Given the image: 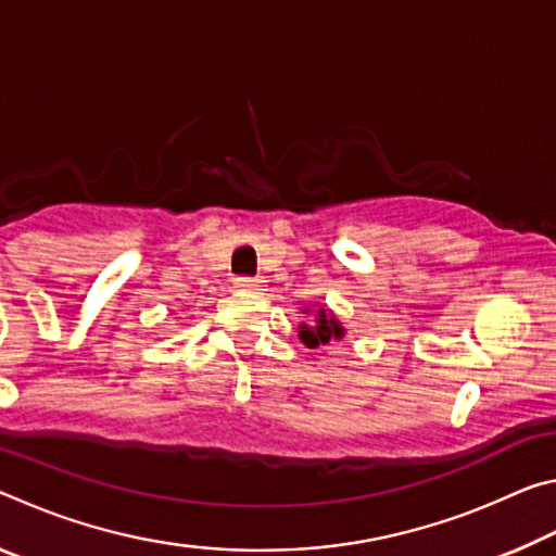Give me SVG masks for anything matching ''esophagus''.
Returning <instances> with one entry per match:
<instances>
[{"instance_id": "1", "label": "esophagus", "mask_w": 556, "mask_h": 556, "mask_svg": "<svg viewBox=\"0 0 556 556\" xmlns=\"http://www.w3.org/2000/svg\"><path fill=\"white\" fill-rule=\"evenodd\" d=\"M235 287H240V289H260L262 287V279H257V277H238V279H235Z\"/></svg>"}]
</instances>
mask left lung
Listing matches in <instances>:
<instances>
[{
    "label": "left lung",
    "instance_id": "obj_1",
    "mask_svg": "<svg viewBox=\"0 0 556 556\" xmlns=\"http://www.w3.org/2000/svg\"><path fill=\"white\" fill-rule=\"evenodd\" d=\"M299 336L308 348H318V345H328L333 338H341L343 328L338 326V321H333V318H326L324 312H318L316 326H301Z\"/></svg>",
    "mask_w": 556,
    "mask_h": 556
}]
</instances>
